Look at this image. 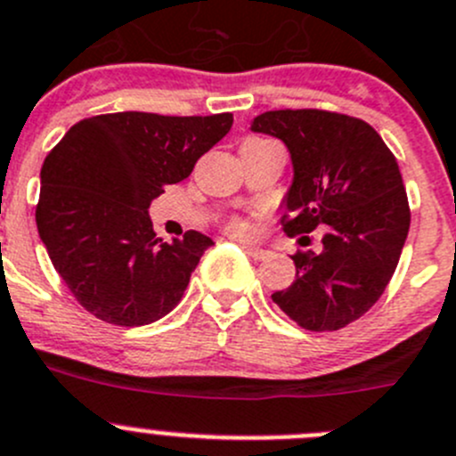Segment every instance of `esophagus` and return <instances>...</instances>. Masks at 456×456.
Masks as SVG:
<instances>
[{"instance_id": "obj_1", "label": "esophagus", "mask_w": 456, "mask_h": 456, "mask_svg": "<svg viewBox=\"0 0 456 456\" xmlns=\"http://www.w3.org/2000/svg\"><path fill=\"white\" fill-rule=\"evenodd\" d=\"M241 248H244L246 253L250 255V257H253V259H257V262H259V259H266V257H268V250L259 248V246H253V244H244V246H241Z\"/></svg>"}]
</instances>
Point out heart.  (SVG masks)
Returning <instances> with one entry per match:
<instances>
[{
  "mask_svg": "<svg viewBox=\"0 0 456 456\" xmlns=\"http://www.w3.org/2000/svg\"><path fill=\"white\" fill-rule=\"evenodd\" d=\"M231 231L235 232V235H248V232H250V225L246 224L244 219H235V221H232V224H231Z\"/></svg>",
  "mask_w": 456,
  "mask_h": 456,
  "instance_id": "b5f03b06",
  "label": "heart"
}]
</instances>
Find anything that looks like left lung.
I'll list each match as a JSON object with an SVG mask.
<instances>
[{
	"label": "left lung",
	"instance_id": "left-lung-1",
	"mask_svg": "<svg viewBox=\"0 0 456 456\" xmlns=\"http://www.w3.org/2000/svg\"><path fill=\"white\" fill-rule=\"evenodd\" d=\"M250 132L280 138L290 154L286 235L324 231L320 253L293 255L296 281L273 302L309 331H338L383 296L405 246L410 206L396 159L365 120L322 110L266 111Z\"/></svg>",
	"mask_w": 456,
	"mask_h": 456
}]
</instances>
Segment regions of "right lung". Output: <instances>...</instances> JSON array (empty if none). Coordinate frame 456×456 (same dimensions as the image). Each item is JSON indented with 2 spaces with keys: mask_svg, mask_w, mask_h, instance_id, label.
<instances>
[{
  "mask_svg": "<svg viewBox=\"0 0 456 456\" xmlns=\"http://www.w3.org/2000/svg\"><path fill=\"white\" fill-rule=\"evenodd\" d=\"M231 125L232 114L118 111L80 120L51 150L40 175L37 232L91 315L142 327L179 305L215 241L197 231L156 240L147 210L163 185L188 179Z\"/></svg>",
  "mask_w": 456,
  "mask_h": 456,
  "instance_id": "obj_1",
  "label": "right lung"
}]
</instances>
